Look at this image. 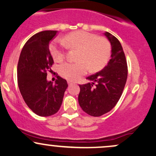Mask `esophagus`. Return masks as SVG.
I'll return each instance as SVG.
<instances>
[{
    "label": "esophagus",
    "instance_id": "34e87169",
    "mask_svg": "<svg viewBox=\"0 0 156 156\" xmlns=\"http://www.w3.org/2000/svg\"><path fill=\"white\" fill-rule=\"evenodd\" d=\"M73 82H72V81H68V85H69V86H70V85H72V84H73Z\"/></svg>",
    "mask_w": 156,
    "mask_h": 156
}]
</instances>
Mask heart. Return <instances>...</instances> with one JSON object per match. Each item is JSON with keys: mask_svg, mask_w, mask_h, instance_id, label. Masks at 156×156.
<instances>
[{"mask_svg": "<svg viewBox=\"0 0 156 156\" xmlns=\"http://www.w3.org/2000/svg\"><path fill=\"white\" fill-rule=\"evenodd\" d=\"M61 42L68 49L78 50V62L64 63L59 67L60 75L69 81L79 79L88 69L91 72L98 71L107 64L110 57L109 42L105 37H98L95 34L76 31L63 37ZM49 50L56 62L64 59L66 53L62 46L54 43L51 44Z\"/></svg>", "mask_w": 156, "mask_h": 156, "instance_id": "obj_1", "label": "heart"}]
</instances>
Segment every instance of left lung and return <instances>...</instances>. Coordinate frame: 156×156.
Here are the masks:
<instances>
[{"label": "left lung", "instance_id": "1", "mask_svg": "<svg viewBox=\"0 0 156 156\" xmlns=\"http://www.w3.org/2000/svg\"><path fill=\"white\" fill-rule=\"evenodd\" d=\"M104 35L112 47L111 59L103 69L87 77L92 83L79 85L80 107L94 117L103 115L116 105L127 78V64L121 43L109 32H106Z\"/></svg>", "mask_w": 156, "mask_h": 156}]
</instances>
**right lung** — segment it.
I'll return each mask as SVG.
<instances>
[{
  "label": "right lung",
  "instance_id": "obj_1",
  "mask_svg": "<svg viewBox=\"0 0 156 156\" xmlns=\"http://www.w3.org/2000/svg\"><path fill=\"white\" fill-rule=\"evenodd\" d=\"M58 31L47 30L32 36L23 46L18 64V84L29 108L37 115L47 117L55 114L63 101L67 82L60 76L55 83L47 80L53 58L49 42Z\"/></svg>",
  "mask_w": 156,
  "mask_h": 156
}]
</instances>
